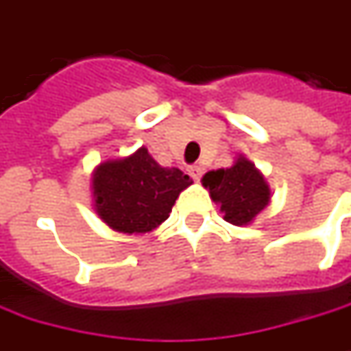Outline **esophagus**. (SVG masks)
<instances>
[{"instance_id": "34e87169", "label": "esophagus", "mask_w": 351, "mask_h": 351, "mask_svg": "<svg viewBox=\"0 0 351 351\" xmlns=\"http://www.w3.org/2000/svg\"><path fill=\"white\" fill-rule=\"evenodd\" d=\"M189 176L193 178V180H197V181L202 178V168H200L199 164H193V166H189Z\"/></svg>"}]
</instances>
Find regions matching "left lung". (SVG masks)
<instances>
[{
	"label": "left lung",
	"mask_w": 351,
	"mask_h": 351,
	"mask_svg": "<svg viewBox=\"0 0 351 351\" xmlns=\"http://www.w3.org/2000/svg\"><path fill=\"white\" fill-rule=\"evenodd\" d=\"M202 185L210 189V197L221 204L226 219L233 226H246L269 202V187L263 176L245 158L227 170L208 171Z\"/></svg>",
	"instance_id": "obj_1"
}]
</instances>
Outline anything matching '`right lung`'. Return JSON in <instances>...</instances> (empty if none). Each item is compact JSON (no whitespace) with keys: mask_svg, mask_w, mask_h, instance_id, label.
<instances>
[{"mask_svg":"<svg viewBox=\"0 0 351 351\" xmlns=\"http://www.w3.org/2000/svg\"><path fill=\"white\" fill-rule=\"evenodd\" d=\"M193 181L178 168H162L149 151L103 162L93 173L95 210L122 233H149L170 216L171 206Z\"/></svg>","mask_w":351,"mask_h":351,"instance_id":"right-lung-1","label":"right lung"}]
</instances>
